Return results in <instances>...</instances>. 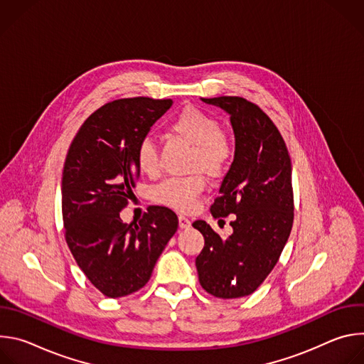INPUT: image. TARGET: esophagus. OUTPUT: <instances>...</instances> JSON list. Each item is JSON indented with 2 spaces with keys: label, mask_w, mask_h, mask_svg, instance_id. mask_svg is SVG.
Returning <instances> with one entry per match:
<instances>
[{
  "label": "esophagus",
  "mask_w": 364,
  "mask_h": 364,
  "mask_svg": "<svg viewBox=\"0 0 364 364\" xmlns=\"http://www.w3.org/2000/svg\"><path fill=\"white\" fill-rule=\"evenodd\" d=\"M178 225H180L181 229H188V228L191 226V222H190V219H187L186 216L180 215V216H178Z\"/></svg>",
  "instance_id": "34e87169"
}]
</instances>
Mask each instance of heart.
<instances>
[{"instance_id":"b5f03b06","label":"heart","mask_w":364,"mask_h":364,"mask_svg":"<svg viewBox=\"0 0 364 364\" xmlns=\"http://www.w3.org/2000/svg\"><path fill=\"white\" fill-rule=\"evenodd\" d=\"M168 129L191 145L187 163V170L191 174L167 178L155 186L152 198L178 212H190L204 188L201 173L212 178L222 176L232 159L233 144L213 115L194 107L181 109L170 122ZM135 164L145 176L159 173V151L149 138L139 141L135 151Z\"/></svg>"}]
</instances>
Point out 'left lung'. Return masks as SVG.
Instances as JSON below:
<instances>
[{
  "mask_svg": "<svg viewBox=\"0 0 364 364\" xmlns=\"http://www.w3.org/2000/svg\"><path fill=\"white\" fill-rule=\"evenodd\" d=\"M230 115L235 159L215 198V219L228 218L233 233L222 237L196 220L204 247L196 257L200 285L222 299L242 298L257 289L277 265L294 223L291 159L272 119L240 96L203 99Z\"/></svg>",
  "mask_w": 364,
  "mask_h": 364,
  "instance_id": "1",
  "label": "left lung"
}]
</instances>
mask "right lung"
I'll list each match as a JSON object with an SVG mask.
<instances>
[{
  "label": "right lung",
  "instance_id": "obj_1",
  "mask_svg": "<svg viewBox=\"0 0 364 364\" xmlns=\"http://www.w3.org/2000/svg\"><path fill=\"white\" fill-rule=\"evenodd\" d=\"M171 99H117L96 109L75 135L63 167L62 213L66 243L92 285L108 298L141 289L178 228L177 215L149 205L124 223L139 170L135 151Z\"/></svg>",
  "mask_w": 364,
  "mask_h": 364
}]
</instances>
